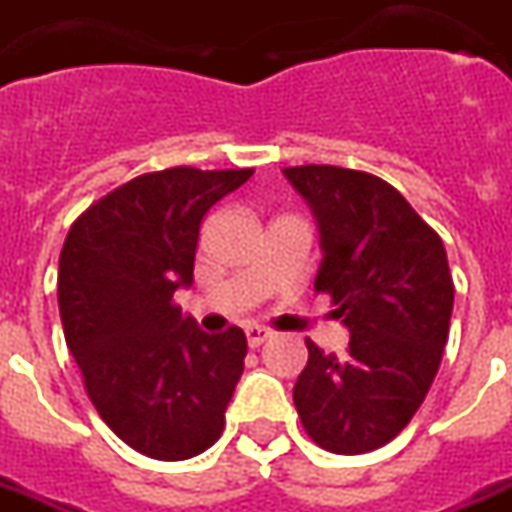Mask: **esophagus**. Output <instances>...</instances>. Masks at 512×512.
Masks as SVG:
<instances>
[{
  "instance_id": "34e87169",
  "label": "esophagus",
  "mask_w": 512,
  "mask_h": 512,
  "mask_svg": "<svg viewBox=\"0 0 512 512\" xmlns=\"http://www.w3.org/2000/svg\"><path fill=\"white\" fill-rule=\"evenodd\" d=\"M271 337H274V332L266 329V326H246V343H249V348H260Z\"/></svg>"
}]
</instances>
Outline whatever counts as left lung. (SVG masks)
<instances>
[{
    "label": "left lung",
    "instance_id": "8db88e82",
    "mask_svg": "<svg viewBox=\"0 0 512 512\" xmlns=\"http://www.w3.org/2000/svg\"><path fill=\"white\" fill-rule=\"evenodd\" d=\"M321 233L315 290L351 332L345 356L310 359L293 386L301 425L318 447L359 455L406 428L439 373L452 315L447 252L386 180L356 169L285 167Z\"/></svg>",
    "mask_w": 512,
    "mask_h": 512
}]
</instances>
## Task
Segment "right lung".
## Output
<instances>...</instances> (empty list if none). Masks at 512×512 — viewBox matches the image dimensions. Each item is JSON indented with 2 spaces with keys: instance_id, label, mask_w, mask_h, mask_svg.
<instances>
[{
  "instance_id": "add662e5",
  "label": "right lung",
  "mask_w": 512,
  "mask_h": 512,
  "mask_svg": "<svg viewBox=\"0 0 512 512\" xmlns=\"http://www.w3.org/2000/svg\"><path fill=\"white\" fill-rule=\"evenodd\" d=\"M255 169L172 167L128 180L73 222L57 299L84 389L128 447L186 461L222 436L246 334H205L172 293L194 282L202 216Z\"/></svg>"
}]
</instances>
